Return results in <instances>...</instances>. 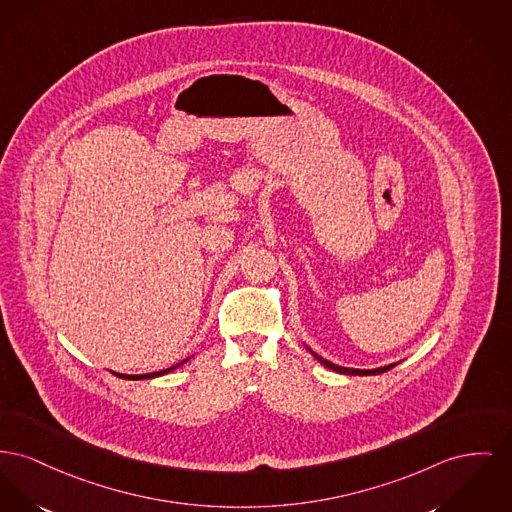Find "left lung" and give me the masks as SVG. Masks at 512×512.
Listing matches in <instances>:
<instances>
[{"label":"left lung","instance_id":"left-lung-1","mask_svg":"<svg viewBox=\"0 0 512 512\" xmlns=\"http://www.w3.org/2000/svg\"><path fill=\"white\" fill-rule=\"evenodd\" d=\"M309 352L317 358V360L321 361L325 367H329L332 371H336V373H344V375H379V373H385V371H389L392 369L396 363H391V365H385V367H379V369H348V367H340V365H334L331 361L323 360L321 356H317L311 348H309Z\"/></svg>","mask_w":512,"mask_h":512}]
</instances>
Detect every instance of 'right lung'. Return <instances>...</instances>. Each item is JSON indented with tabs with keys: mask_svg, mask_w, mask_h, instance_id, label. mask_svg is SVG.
<instances>
[{
	"mask_svg": "<svg viewBox=\"0 0 512 512\" xmlns=\"http://www.w3.org/2000/svg\"><path fill=\"white\" fill-rule=\"evenodd\" d=\"M187 360L181 361V363H185ZM181 363L178 365H172V367H168V369H162V371H156V373H145V375H121V373H116L118 377L121 379H133V381H137V379H152V377H160V375H166V373H170L172 369H176V367H180Z\"/></svg>",
	"mask_w": 512,
	"mask_h": 512,
	"instance_id": "right-lung-1",
	"label": "right lung"
}]
</instances>
